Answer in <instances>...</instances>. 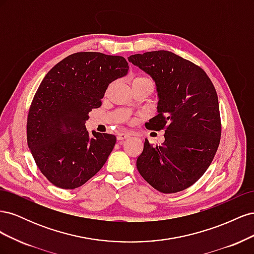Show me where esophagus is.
Masks as SVG:
<instances>
[{
    "label": "esophagus",
    "instance_id": "1",
    "mask_svg": "<svg viewBox=\"0 0 254 254\" xmlns=\"http://www.w3.org/2000/svg\"><path fill=\"white\" fill-rule=\"evenodd\" d=\"M129 135L130 134L128 132H119L117 137H118V140H124V139H127Z\"/></svg>",
    "mask_w": 254,
    "mask_h": 254
}]
</instances>
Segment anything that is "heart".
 <instances>
[{"label":"heart","instance_id":"obj_1","mask_svg":"<svg viewBox=\"0 0 254 254\" xmlns=\"http://www.w3.org/2000/svg\"><path fill=\"white\" fill-rule=\"evenodd\" d=\"M143 78H147V77H136L134 79H143ZM147 79H149V78H147Z\"/></svg>","mask_w":254,"mask_h":254}]
</instances>
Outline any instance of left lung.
<instances>
[{"mask_svg":"<svg viewBox=\"0 0 254 254\" xmlns=\"http://www.w3.org/2000/svg\"><path fill=\"white\" fill-rule=\"evenodd\" d=\"M155 80L158 115L145 126L165 129L164 143L145 139L137 171L157 190L177 193L200 179L216 153L221 122L216 90L200 66L168 51L128 57Z\"/></svg>","mask_w":254,"mask_h":254,"instance_id":"8db88e82","label":"left lung"}]
</instances>
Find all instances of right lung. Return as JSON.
<instances>
[{
    "instance_id": "add662e5",
    "label": "right lung",
    "mask_w": 254,
    "mask_h": 254,
    "mask_svg": "<svg viewBox=\"0 0 254 254\" xmlns=\"http://www.w3.org/2000/svg\"><path fill=\"white\" fill-rule=\"evenodd\" d=\"M128 68L122 56L79 52L45 75L29 107L26 135L37 166L54 186L79 188L106 163L117 137L91 135L84 123L92 109L102 106L109 83Z\"/></svg>"
}]
</instances>
